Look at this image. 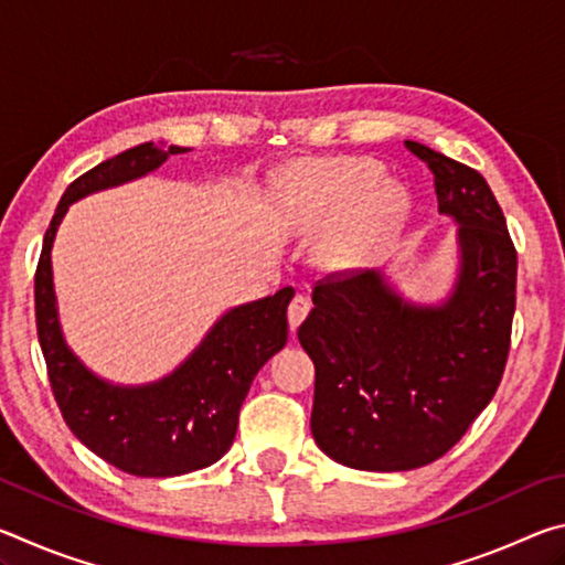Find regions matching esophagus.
<instances>
[{
	"label": "esophagus",
	"instance_id": "obj_1",
	"mask_svg": "<svg viewBox=\"0 0 565 565\" xmlns=\"http://www.w3.org/2000/svg\"><path fill=\"white\" fill-rule=\"evenodd\" d=\"M309 311H311L309 299H306V296H301V294H296L291 303H289V327H291V331L301 327V321L306 319V313H309Z\"/></svg>",
	"mask_w": 565,
	"mask_h": 565
}]
</instances>
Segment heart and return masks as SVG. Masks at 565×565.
<instances>
[{
    "label": "heart",
    "instance_id": "b5f03b06",
    "mask_svg": "<svg viewBox=\"0 0 565 565\" xmlns=\"http://www.w3.org/2000/svg\"><path fill=\"white\" fill-rule=\"evenodd\" d=\"M299 222L329 226L347 218L323 248L337 269H359L376 259L406 212L404 189L384 181V167L371 159H341L313 164L296 174L289 191Z\"/></svg>",
    "mask_w": 565,
    "mask_h": 565
}]
</instances>
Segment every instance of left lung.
<instances>
[{"label": "left lung", "mask_w": 565, "mask_h": 565, "mask_svg": "<svg viewBox=\"0 0 565 565\" xmlns=\"http://www.w3.org/2000/svg\"><path fill=\"white\" fill-rule=\"evenodd\" d=\"M438 212L461 246L451 299L406 303L379 271H337L313 286L299 341L317 366L311 434L359 471H411L461 441L501 384L511 349L519 256L491 186L476 169L418 141Z\"/></svg>", "instance_id": "left-lung-1"}]
</instances>
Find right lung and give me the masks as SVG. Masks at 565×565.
Here are the masks:
<instances>
[{"mask_svg":"<svg viewBox=\"0 0 565 565\" xmlns=\"http://www.w3.org/2000/svg\"><path fill=\"white\" fill-rule=\"evenodd\" d=\"M184 151L147 141L74 179L46 228L34 274L36 333L66 426L107 463L145 478L191 473L218 461L234 441L238 411L254 376L289 339L286 306L294 289L284 286L274 296L236 306L218 319L202 347L159 384L139 388L104 384L66 349L56 319L50 259L66 206L92 191L145 177L164 164L169 154Z\"/></svg>","mask_w":565,"mask_h":565,"instance_id":"add662e5","label":"right lung"}]
</instances>
